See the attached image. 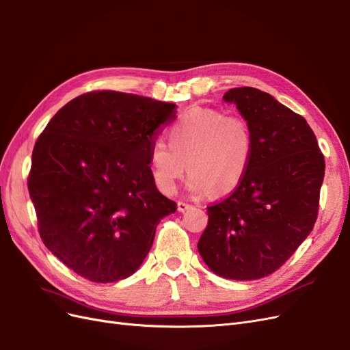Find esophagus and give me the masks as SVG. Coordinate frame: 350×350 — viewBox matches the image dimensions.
I'll use <instances>...</instances> for the list:
<instances>
[{
	"mask_svg": "<svg viewBox=\"0 0 350 350\" xmlns=\"http://www.w3.org/2000/svg\"><path fill=\"white\" fill-rule=\"evenodd\" d=\"M191 205L189 204V202H183V200H178L177 202V209L180 211V212H185L186 209H189Z\"/></svg>",
	"mask_w": 350,
	"mask_h": 350,
	"instance_id": "34e87169",
	"label": "esophagus"
}]
</instances>
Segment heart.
<instances>
[{"mask_svg": "<svg viewBox=\"0 0 350 350\" xmlns=\"http://www.w3.org/2000/svg\"><path fill=\"white\" fill-rule=\"evenodd\" d=\"M253 132L243 115L195 107L168 128V142L152 141L150 165L157 186L173 193L189 167L187 187L202 195H227L240 186L253 157Z\"/></svg>", "mask_w": 350, "mask_h": 350, "instance_id": "1", "label": "heart"}]
</instances>
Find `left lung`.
Instances as JSON below:
<instances>
[{
  "label": "left lung",
  "instance_id": "left-lung-1",
  "mask_svg": "<svg viewBox=\"0 0 350 350\" xmlns=\"http://www.w3.org/2000/svg\"><path fill=\"white\" fill-rule=\"evenodd\" d=\"M224 100L249 120L253 157L240 186L208 206L199 254L218 276L272 275L297 252L319 215L324 155L307 120L253 87Z\"/></svg>",
  "mask_w": 350,
  "mask_h": 350
}]
</instances>
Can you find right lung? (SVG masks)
<instances>
[{
    "instance_id": "obj_1",
    "label": "right lung",
    "mask_w": 350,
    "mask_h": 350,
    "mask_svg": "<svg viewBox=\"0 0 350 350\" xmlns=\"http://www.w3.org/2000/svg\"><path fill=\"white\" fill-rule=\"evenodd\" d=\"M176 105L100 90L68 101L39 135L27 177L43 244L97 284L135 273L177 204L155 187L150 146Z\"/></svg>"
}]
</instances>
